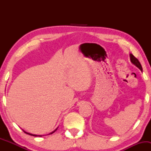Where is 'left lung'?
Instances as JSON below:
<instances>
[{"label":"left lung","mask_w":151,"mask_h":151,"mask_svg":"<svg viewBox=\"0 0 151 151\" xmlns=\"http://www.w3.org/2000/svg\"><path fill=\"white\" fill-rule=\"evenodd\" d=\"M130 57H131V61L133 64V65H136V67H138V68H139L141 71L143 70H142V67H141V63H140V62L138 61V59H137L136 58H135V57L133 56L132 54H131V55H130Z\"/></svg>","instance_id":"8db88e82"}]
</instances>
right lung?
<instances>
[{"instance_id":"obj_1","label":"right lung","mask_w":151,"mask_h":151,"mask_svg":"<svg viewBox=\"0 0 151 151\" xmlns=\"http://www.w3.org/2000/svg\"><path fill=\"white\" fill-rule=\"evenodd\" d=\"M57 130V129H56ZM56 130H55V131H56ZM55 131H53V132H52L51 133H50V134H52V133H53L54 132H55ZM24 132H25V131H24ZM25 133H27V134H28V135H30V136H37V135H33V134H31V133H27V132H25Z\"/></svg>"}]
</instances>
